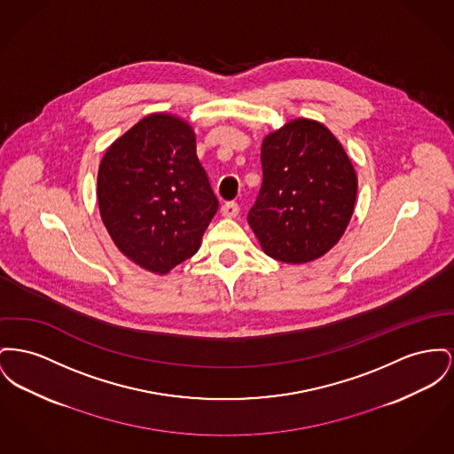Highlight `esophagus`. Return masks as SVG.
Segmentation results:
<instances>
[{"label":"esophagus","mask_w":454,"mask_h":454,"mask_svg":"<svg viewBox=\"0 0 454 454\" xmlns=\"http://www.w3.org/2000/svg\"><path fill=\"white\" fill-rule=\"evenodd\" d=\"M240 213V206L237 202H226L223 207H221V214L224 217H237Z\"/></svg>","instance_id":"1"}]
</instances>
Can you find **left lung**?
Listing matches in <instances>:
<instances>
[{
  "label": "left lung",
  "instance_id": "1",
  "mask_svg": "<svg viewBox=\"0 0 454 454\" xmlns=\"http://www.w3.org/2000/svg\"><path fill=\"white\" fill-rule=\"evenodd\" d=\"M262 187L248 224L269 257L303 264L322 257L347 230L356 173L343 145L322 123L298 118L267 135Z\"/></svg>",
  "mask_w": 454,
  "mask_h": 454
}]
</instances>
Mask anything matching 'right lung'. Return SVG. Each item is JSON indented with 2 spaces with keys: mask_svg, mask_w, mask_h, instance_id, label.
<instances>
[{
  "mask_svg": "<svg viewBox=\"0 0 454 454\" xmlns=\"http://www.w3.org/2000/svg\"><path fill=\"white\" fill-rule=\"evenodd\" d=\"M107 233L135 264L166 274L200 247L219 202L185 120L154 113L111 144L98 173Z\"/></svg>",
  "mask_w": 454,
  "mask_h": 454,
  "instance_id": "add662e5",
  "label": "right lung"
}]
</instances>
